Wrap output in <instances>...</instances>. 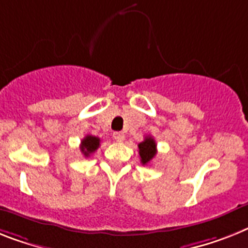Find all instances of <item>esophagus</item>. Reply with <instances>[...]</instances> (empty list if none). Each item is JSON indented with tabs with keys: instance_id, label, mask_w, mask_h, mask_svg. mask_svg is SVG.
I'll return each instance as SVG.
<instances>
[{
	"instance_id": "34e87169",
	"label": "esophagus",
	"mask_w": 248,
	"mask_h": 248,
	"mask_svg": "<svg viewBox=\"0 0 248 248\" xmlns=\"http://www.w3.org/2000/svg\"><path fill=\"white\" fill-rule=\"evenodd\" d=\"M113 139L116 141H118V142H122L124 140V132H114Z\"/></svg>"
}]
</instances>
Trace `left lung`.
<instances>
[{
  "label": "left lung",
  "mask_w": 248,
  "mask_h": 248,
  "mask_svg": "<svg viewBox=\"0 0 248 248\" xmlns=\"http://www.w3.org/2000/svg\"><path fill=\"white\" fill-rule=\"evenodd\" d=\"M137 146H139V154H140V159L142 165L149 164L155 157L156 153H157L156 142L151 136L145 137V140L139 143Z\"/></svg>",
  "instance_id": "obj_1"
}]
</instances>
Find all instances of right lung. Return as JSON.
<instances>
[{"label": "right lung", "mask_w": 248, "mask_h": 248, "mask_svg": "<svg viewBox=\"0 0 248 248\" xmlns=\"http://www.w3.org/2000/svg\"><path fill=\"white\" fill-rule=\"evenodd\" d=\"M99 142H101V140H99L98 137L87 135L82 140V142H80V151H82V154L85 157H88V156H91L94 153L95 150L98 149Z\"/></svg>", "instance_id": "obj_1"}]
</instances>
